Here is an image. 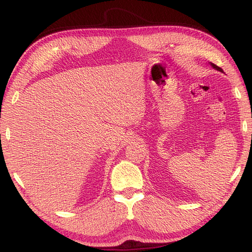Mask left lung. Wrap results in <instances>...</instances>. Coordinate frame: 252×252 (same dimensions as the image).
<instances>
[{
    "label": "left lung",
    "mask_w": 252,
    "mask_h": 252,
    "mask_svg": "<svg viewBox=\"0 0 252 252\" xmlns=\"http://www.w3.org/2000/svg\"><path fill=\"white\" fill-rule=\"evenodd\" d=\"M210 65H211V67H212L213 69H216V70H218V71H220V72H224V71H223V69H222V68H220V67H218L217 65H215V63H210Z\"/></svg>",
    "instance_id": "left-lung-1"
}]
</instances>
